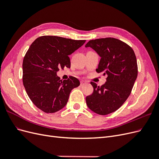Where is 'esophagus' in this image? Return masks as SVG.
<instances>
[{
  "instance_id": "esophagus-1",
  "label": "esophagus",
  "mask_w": 159,
  "mask_h": 159,
  "mask_svg": "<svg viewBox=\"0 0 159 159\" xmlns=\"http://www.w3.org/2000/svg\"><path fill=\"white\" fill-rule=\"evenodd\" d=\"M86 84H87V82H86V81H84V80L80 81V85H81V86H83V85H85Z\"/></svg>"
}]
</instances>
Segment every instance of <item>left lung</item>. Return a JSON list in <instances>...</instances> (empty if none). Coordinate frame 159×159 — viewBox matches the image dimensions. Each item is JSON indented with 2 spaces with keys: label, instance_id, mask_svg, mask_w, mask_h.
Instances as JSON below:
<instances>
[{
  "label": "left lung",
  "instance_id": "1",
  "mask_svg": "<svg viewBox=\"0 0 159 159\" xmlns=\"http://www.w3.org/2000/svg\"><path fill=\"white\" fill-rule=\"evenodd\" d=\"M85 47L101 57L96 71L107 75L101 87L91 82L93 91L86 97V103L95 113L108 115L121 107L131 92L138 74L135 54L126 43L114 38L89 40Z\"/></svg>",
  "mask_w": 159,
  "mask_h": 159
}]
</instances>
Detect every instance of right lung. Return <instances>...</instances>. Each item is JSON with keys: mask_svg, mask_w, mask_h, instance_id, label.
Wrapping results in <instances>:
<instances>
[{"mask_svg": "<svg viewBox=\"0 0 159 159\" xmlns=\"http://www.w3.org/2000/svg\"><path fill=\"white\" fill-rule=\"evenodd\" d=\"M85 42L43 36L30 45L23 60V85L32 103L42 111L52 113L64 108L71 91L80 85V81L73 76L61 80L57 72L64 67L70 68L68 56Z\"/></svg>", "mask_w": 159, "mask_h": 159, "instance_id": "right-lung-1", "label": "right lung"}]
</instances>
